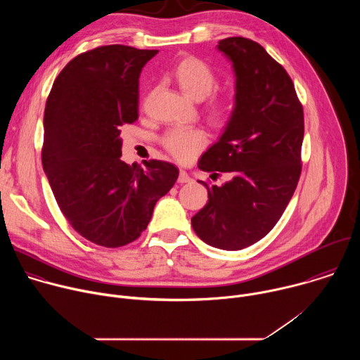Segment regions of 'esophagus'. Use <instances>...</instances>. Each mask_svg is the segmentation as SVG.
<instances>
[{
	"label": "esophagus",
	"mask_w": 360,
	"mask_h": 360,
	"mask_svg": "<svg viewBox=\"0 0 360 360\" xmlns=\"http://www.w3.org/2000/svg\"><path fill=\"white\" fill-rule=\"evenodd\" d=\"M192 179H191V176L185 172V171H181L179 172V176H178V182L179 184H188V182H191Z\"/></svg>",
	"instance_id": "34e87169"
}]
</instances>
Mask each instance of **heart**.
Returning a JSON list of instances; mask_svg holds the SVG:
<instances>
[{
  "label": "heart",
  "mask_w": 360,
  "mask_h": 360,
  "mask_svg": "<svg viewBox=\"0 0 360 360\" xmlns=\"http://www.w3.org/2000/svg\"><path fill=\"white\" fill-rule=\"evenodd\" d=\"M171 78L193 101L205 99L218 86L214 70L196 57H186L175 64L171 70ZM235 107L232 96H217L205 107V115L215 125H225L233 117ZM207 142V135L198 128H172L162 138L164 148L182 162L191 161Z\"/></svg>",
  "instance_id": "heart-1"
}]
</instances>
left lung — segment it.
<instances>
[{
  "label": "left lung",
  "mask_w": 360,
  "mask_h": 360,
  "mask_svg": "<svg viewBox=\"0 0 360 360\" xmlns=\"http://www.w3.org/2000/svg\"><path fill=\"white\" fill-rule=\"evenodd\" d=\"M218 49L233 67L236 107L198 167L215 176L229 172L232 179L211 188L198 181L210 199L191 222L205 243L239 250L271 232L296 189L303 108L290 77L262 45L231 37Z\"/></svg>",
  "instance_id": "1"
}]
</instances>
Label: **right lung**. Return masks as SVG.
I'll return each instance as SVG.
<instances>
[{
  "label": "right lung",
  "mask_w": 360,
  "mask_h": 360,
  "mask_svg": "<svg viewBox=\"0 0 360 360\" xmlns=\"http://www.w3.org/2000/svg\"><path fill=\"white\" fill-rule=\"evenodd\" d=\"M157 54L120 44L94 48L64 67L46 98L44 172L71 226L105 248L138 239L179 175L165 161L142 169L121 160V128L138 120L139 75Z\"/></svg>",
  "instance_id": "right-lung-1"
}]
</instances>
